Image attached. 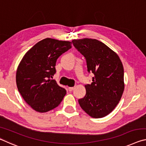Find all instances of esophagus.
Wrapping results in <instances>:
<instances>
[{
	"instance_id": "1",
	"label": "esophagus",
	"mask_w": 146,
	"mask_h": 146,
	"mask_svg": "<svg viewBox=\"0 0 146 146\" xmlns=\"http://www.w3.org/2000/svg\"><path fill=\"white\" fill-rule=\"evenodd\" d=\"M74 89H75V87H70L68 88V90L70 91H72L74 90Z\"/></svg>"
}]
</instances>
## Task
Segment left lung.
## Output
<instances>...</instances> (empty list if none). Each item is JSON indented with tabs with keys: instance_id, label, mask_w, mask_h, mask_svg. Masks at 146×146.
<instances>
[{
	"instance_id": "8db88e82",
	"label": "left lung",
	"mask_w": 146,
	"mask_h": 146,
	"mask_svg": "<svg viewBox=\"0 0 146 146\" xmlns=\"http://www.w3.org/2000/svg\"><path fill=\"white\" fill-rule=\"evenodd\" d=\"M75 48L84 56L88 71L94 74L91 84L85 85L84 97L78 100L90 117L102 118L112 111L124 90L123 68L117 53L96 39H74Z\"/></svg>"
}]
</instances>
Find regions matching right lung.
<instances>
[{"mask_svg":"<svg viewBox=\"0 0 146 146\" xmlns=\"http://www.w3.org/2000/svg\"><path fill=\"white\" fill-rule=\"evenodd\" d=\"M71 48V42L47 38L27 51L17 68L19 93L34 110L45 113L57 107L66 94L65 89L51 80L56 73V60Z\"/></svg>","mask_w":146,"mask_h":146,"instance_id":"1","label":"right lung"}]
</instances>
